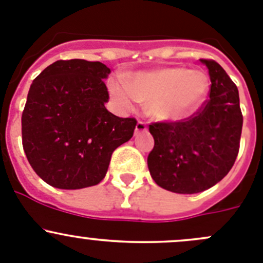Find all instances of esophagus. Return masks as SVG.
I'll return each mask as SVG.
<instances>
[{
	"instance_id": "34e87169",
	"label": "esophagus",
	"mask_w": 263,
	"mask_h": 263,
	"mask_svg": "<svg viewBox=\"0 0 263 263\" xmlns=\"http://www.w3.org/2000/svg\"><path fill=\"white\" fill-rule=\"evenodd\" d=\"M146 130H147L146 121H142V120H139V121L137 122L136 132H137V133H139V132H146Z\"/></svg>"
}]
</instances>
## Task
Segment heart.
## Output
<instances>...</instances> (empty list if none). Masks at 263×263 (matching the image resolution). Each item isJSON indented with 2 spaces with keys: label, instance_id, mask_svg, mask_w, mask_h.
Masks as SVG:
<instances>
[{
  "label": "heart",
  "instance_id": "b5f03b06",
  "mask_svg": "<svg viewBox=\"0 0 263 263\" xmlns=\"http://www.w3.org/2000/svg\"><path fill=\"white\" fill-rule=\"evenodd\" d=\"M112 98L122 108H133L141 101L151 102L149 108L161 120L181 119L196 108L208 91V77L200 71L164 68L125 77L108 84Z\"/></svg>",
  "mask_w": 263,
  "mask_h": 263
}]
</instances>
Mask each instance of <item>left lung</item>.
Instances as JSON below:
<instances>
[{
	"label": "left lung",
	"mask_w": 263,
	"mask_h": 263,
	"mask_svg": "<svg viewBox=\"0 0 263 263\" xmlns=\"http://www.w3.org/2000/svg\"><path fill=\"white\" fill-rule=\"evenodd\" d=\"M211 76L209 99L179 121L149 125L155 146L147 157L152 179L177 194H197L218 183L239 154L242 115L239 91L223 68L200 59Z\"/></svg>",
	"instance_id": "1"
}]
</instances>
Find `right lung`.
Masks as SVG:
<instances>
[{
	"instance_id": "add662e5",
	"label": "right lung",
	"mask_w": 263,
	"mask_h": 263,
	"mask_svg": "<svg viewBox=\"0 0 263 263\" xmlns=\"http://www.w3.org/2000/svg\"><path fill=\"white\" fill-rule=\"evenodd\" d=\"M101 62L57 61L31 85L22 115V142L37 176L62 190L96 186L115 149L133 137L137 120L106 108Z\"/></svg>"
}]
</instances>
